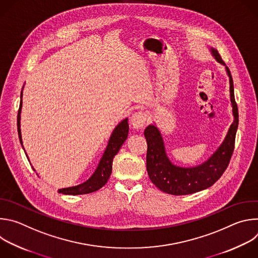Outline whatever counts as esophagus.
Segmentation results:
<instances>
[{
    "mask_svg": "<svg viewBox=\"0 0 258 258\" xmlns=\"http://www.w3.org/2000/svg\"><path fill=\"white\" fill-rule=\"evenodd\" d=\"M131 124L134 128H142L147 122V114L140 111L136 112L131 116Z\"/></svg>",
    "mask_w": 258,
    "mask_h": 258,
    "instance_id": "esophagus-1",
    "label": "esophagus"
}]
</instances>
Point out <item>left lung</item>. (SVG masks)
Returning <instances> with one entry per match:
<instances>
[{
	"label": "left lung",
	"mask_w": 258,
	"mask_h": 258,
	"mask_svg": "<svg viewBox=\"0 0 258 258\" xmlns=\"http://www.w3.org/2000/svg\"><path fill=\"white\" fill-rule=\"evenodd\" d=\"M213 58L225 66L230 83V100L234 120L215 152L204 162L192 167L173 164L168 158L161 132L157 125L149 124L144 132L148 145L147 149V171L154 185L164 193L171 195H189L211 187L223 175L229 165L234 151L235 138L239 124L238 107L234 96V84L229 68L220 58L216 49L209 47Z\"/></svg>",
	"instance_id": "8db88e82"
}]
</instances>
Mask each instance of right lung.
I'll return each mask as SVG.
<instances>
[{"label":"right lung","instance_id":"right-lung-1","mask_svg":"<svg viewBox=\"0 0 258 258\" xmlns=\"http://www.w3.org/2000/svg\"><path fill=\"white\" fill-rule=\"evenodd\" d=\"M24 87V86H23ZM23 91V88H22ZM22 91L20 94V106L17 114V131H18V137L22 148L24 150V147L22 144V137H21V130H20V119H21V108H22ZM128 135V123L127 118H124L122 121H120L115 128L113 130L110 139L108 141V145L103 153L102 158L100 159V162L94 171V173L90 176L89 179L84 181L81 185L69 187L64 189H59L58 192L64 195H83V194H89L92 192H95L99 189H101L105 183L107 182L110 174L112 172V162L114 156L118 153L119 149L121 148L122 144L127 139ZM25 152V150H24ZM26 157L28 158L26 152ZM29 161V159H28ZM33 168V167H32ZM33 170H35L33 168Z\"/></svg>","mask_w":258,"mask_h":258}]
</instances>
